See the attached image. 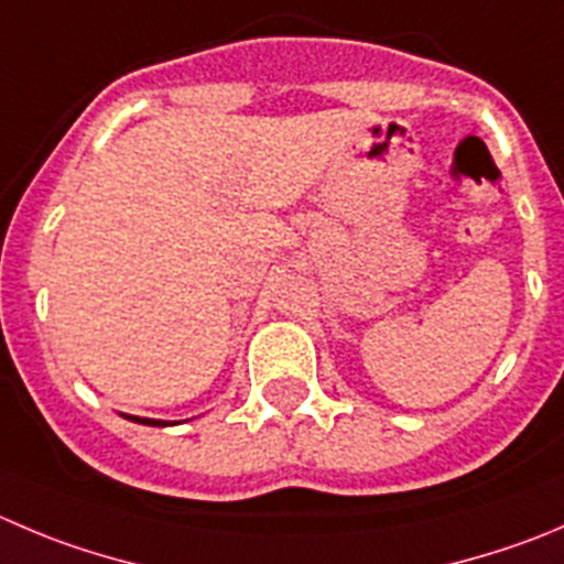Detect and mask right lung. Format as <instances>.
<instances>
[{"instance_id": "add662e5", "label": "right lung", "mask_w": 564, "mask_h": 564, "mask_svg": "<svg viewBox=\"0 0 564 564\" xmlns=\"http://www.w3.org/2000/svg\"><path fill=\"white\" fill-rule=\"evenodd\" d=\"M127 421L143 423V426H171V421H158V417H141V415H124Z\"/></svg>"}]
</instances>
